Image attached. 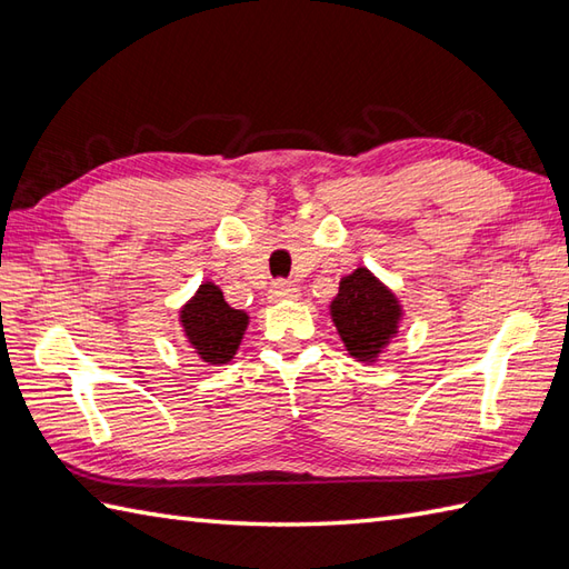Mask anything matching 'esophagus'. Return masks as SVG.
I'll return each mask as SVG.
<instances>
[{"mask_svg":"<svg viewBox=\"0 0 569 569\" xmlns=\"http://www.w3.org/2000/svg\"><path fill=\"white\" fill-rule=\"evenodd\" d=\"M270 297L274 301H282V299H297L299 297V287L287 282V280H274L270 287Z\"/></svg>","mask_w":569,"mask_h":569,"instance_id":"obj_1","label":"esophagus"}]
</instances>
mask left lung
Segmentation results:
<instances>
[{"instance_id": "8db88e82", "label": "left lung", "mask_w": 569, "mask_h": 569, "mask_svg": "<svg viewBox=\"0 0 569 569\" xmlns=\"http://www.w3.org/2000/svg\"><path fill=\"white\" fill-rule=\"evenodd\" d=\"M331 317L350 356L372 360L397 331L399 305L370 270L358 268L340 280Z\"/></svg>"}]
</instances>
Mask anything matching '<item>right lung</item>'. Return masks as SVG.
Returning <instances> with one entry per match:
<instances>
[{
  "label": "right lung",
  "instance_id": "right-lung-1",
  "mask_svg": "<svg viewBox=\"0 0 569 569\" xmlns=\"http://www.w3.org/2000/svg\"><path fill=\"white\" fill-rule=\"evenodd\" d=\"M180 319L197 356L211 365H223L236 356L248 326L246 313L226 305L223 292L211 282L199 287Z\"/></svg>",
  "mask_w": 569,
  "mask_h": 569
}]
</instances>
